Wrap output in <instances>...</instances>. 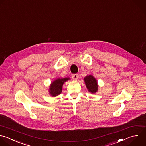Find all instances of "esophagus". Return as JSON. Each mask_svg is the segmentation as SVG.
I'll use <instances>...</instances> for the list:
<instances>
[{"instance_id":"1","label":"esophagus","mask_w":146,"mask_h":146,"mask_svg":"<svg viewBox=\"0 0 146 146\" xmlns=\"http://www.w3.org/2000/svg\"><path fill=\"white\" fill-rule=\"evenodd\" d=\"M78 78H79V75L77 74H75L72 75V78L74 80H77L78 79Z\"/></svg>"}]
</instances>
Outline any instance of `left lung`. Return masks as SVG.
Returning <instances> with one entry per match:
<instances>
[{"mask_svg":"<svg viewBox=\"0 0 146 146\" xmlns=\"http://www.w3.org/2000/svg\"><path fill=\"white\" fill-rule=\"evenodd\" d=\"M84 82L88 91L91 93H95L98 91V84L95 78L92 75L87 76L84 78Z\"/></svg>","mask_w":146,"mask_h":146,"instance_id":"1","label":"left lung"}]
</instances>
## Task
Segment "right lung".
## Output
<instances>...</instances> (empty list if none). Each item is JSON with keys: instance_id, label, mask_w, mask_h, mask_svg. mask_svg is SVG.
<instances>
[{"instance_id": "1", "label": "right lung", "mask_w": 146, "mask_h": 146, "mask_svg": "<svg viewBox=\"0 0 146 146\" xmlns=\"http://www.w3.org/2000/svg\"><path fill=\"white\" fill-rule=\"evenodd\" d=\"M69 78L58 79L51 83L50 88V92L53 96H56L59 95L62 91V86L64 82L68 80Z\"/></svg>"}]
</instances>
